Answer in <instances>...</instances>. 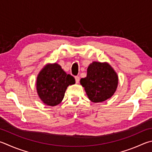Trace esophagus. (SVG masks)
Segmentation results:
<instances>
[{"label": "esophagus", "instance_id": "1", "mask_svg": "<svg viewBox=\"0 0 152 152\" xmlns=\"http://www.w3.org/2000/svg\"><path fill=\"white\" fill-rule=\"evenodd\" d=\"M80 77L78 76H75V80H76V83H78V82H80Z\"/></svg>", "mask_w": 152, "mask_h": 152}]
</instances>
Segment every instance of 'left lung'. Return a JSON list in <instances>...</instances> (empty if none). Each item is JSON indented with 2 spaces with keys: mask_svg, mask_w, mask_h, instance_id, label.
<instances>
[{
  "mask_svg": "<svg viewBox=\"0 0 152 152\" xmlns=\"http://www.w3.org/2000/svg\"><path fill=\"white\" fill-rule=\"evenodd\" d=\"M118 77L107 63L93 62L87 69V76L80 84L88 98L93 102H102L112 97L115 92Z\"/></svg>",
  "mask_w": 152,
  "mask_h": 152,
  "instance_id": "8db88e82",
  "label": "left lung"
}]
</instances>
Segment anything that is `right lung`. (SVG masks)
Instances as JSON below:
<instances>
[{"label": "right lung", "mask_w": 152, "mask_h": 152, "mask_svg": "<svg viewBox=\"0 0 152 152\" xmlns=\"http://www.w3.org/2000/svg\"><path fill=\"white\" fill-rule=\"evenodd\" d=\"M74 84V77L55 63L47 65L40 71L37 80V90L44 103L54 106L61 102L68 86Z\"/></svg>", "instance_id": "right-lung-1"}]
</instances>
